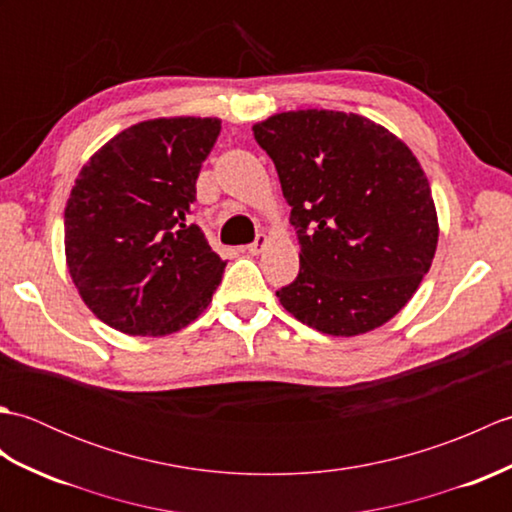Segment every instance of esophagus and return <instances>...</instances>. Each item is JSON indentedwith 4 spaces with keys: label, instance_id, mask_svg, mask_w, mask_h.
I'll list each match as a JSON object with an SVG mask.
<instances>
[{
    "label": "esophagus",
    "instance_id": "34e87169",
    "mask_svg": "<svg viewBox=\"0 0 512 512\" xmlns=\"http://www.w3.org/2000/svg\"><path fill=\"white\" fill-rule=\"evenodd\" d=\"M266 242H268V239H266V235H262V233H259L257 237H255V242L253 244H248L246 248H248V253L250 255H257V253H262V250H264V246H266Z\"/></svg>",
    "mask_w": 512,
    "mask_h": 512
}]
</instances>
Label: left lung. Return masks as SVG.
<instances>
[{"label":"left lung","instance_id":"8db88e82","mask_svg":"<svg viewBox=\"0 0 512 512\" xmlns=\"http://www.w3.org/2000/svg\"><path fill=\"white\" fill-rule=\"evenodd\" d=\"M279 173L301 246L299 275L277 290L292 317L332 336L398 314L429 273L438 215L411 149L365 116L299 110L253 127Z\"/></svg>","mask_w":512,"mask_h":512}]
</instances>
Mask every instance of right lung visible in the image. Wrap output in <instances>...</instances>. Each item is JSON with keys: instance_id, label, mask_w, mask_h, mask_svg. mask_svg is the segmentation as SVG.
<instances>
[{"instance_id": "obj_1", "label": "right lung", "mask_w": 512, "mask_h": 512, "mask_svg": "<svg viewBox=\"0 0 512 512\" xmlns=\"http://www.w3.org/2000/svg\"><path fill=\"white\" fill-rule=\"evenodd\" d=\"M222 123L154 118L114 136L76 178L63 215L65 259L96 317L132 336L195 321L226 262L189 224L195 180Z\"/></svg>"}]
</instances>
